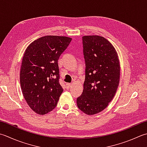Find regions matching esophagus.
Here are the masks:
<instances>
[{
    "mask_svg": "<svg viewBox=\"0 0 147 147\" xmlns=\"http://www.w3.org/2000/svg\"><path fill=\"white\" fill-rule=\"evenodd\" d=\"M71 86V83H66V87L67 88H70Z\"/></svg>",
    "mask_w": 147,
    "mask_h": 147,
    "instance_id": "obj_1",
    "label": "esophagus"
}]
</instances>
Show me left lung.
Returning a JSON list of instances; mask_svg holds the SVG:
<instances>
[{"instance_id": "obj_1", "label": "left lung", "mask_w": 147, "mask_h": 147, "mask_svg": "<svg viewBox=\"0 0 147 147\" xmlns=\"http://www.w3.org/2000/svg\"><path fill=\"white\" fill-rule=\"evenodd\" d=\"M85 62L83 90L77 106L87 115L102 111L115 95L120 80V63L115 49L105 37H82Z\"/></svg>"}]
</instances>
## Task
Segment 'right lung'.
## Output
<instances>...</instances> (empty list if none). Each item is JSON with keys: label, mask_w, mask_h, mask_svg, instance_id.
I'll return each mask as SVG.
<instances>
[{"label": "right lung", "mask_w": 147, "mask_h": 147, "mask_svg": "<svg viewBox=\"0 0 147 147\" xmlns=\"http://www.w3.org/2000/svg\"><path fill=\"white\" fill-rule=\"evenodd\" d=\"M70 37L47 36L26 49L20 69V85L29 107L45 115L55 108L63 88L59 83V57L70 44Z\"/></svg>", "instance_id": "add662e5"}]
</instances>
